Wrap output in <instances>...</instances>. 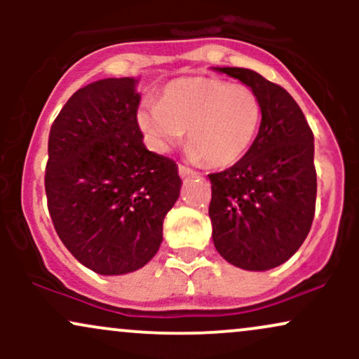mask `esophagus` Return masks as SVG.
<instances>
[{
    "instance_id": "1",
    "label": "esophagus",
    "mask_w": 359,
    "mask_h": 359,
    "mask_svg": "<svg viewBox=\"0 0 359 359\" xmlns=\"http://www.w3.org/2000/svg\"><path fill=\"white\" fill-rule=\"evenodd\" d=\"M179 175L180 177H191V175H197L192 168L185 167V165H179Z\"/></svg>"
}]
</instances>
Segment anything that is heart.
I'll list each match as a JSON object with an SVG mask.
<instances>
[{
	"instance_id": "obj_1",
	"label": "heart",
	"mask_w": 359,
	"mask_h": 359,
	"mask_svg": "<svg viewBox=\"0 0 359 359\" xmlns=\"http://www.w3.org/2000/svg\"><path fill=\"white\" fill-rule=\"evenodd\" d=\"M140 130L156 151H167L187 131V154L209 167H229L245 156L262 123V102L248 86L216 77L168 82L158 102L137 113Z\"/></svg>"
}]
</instances>
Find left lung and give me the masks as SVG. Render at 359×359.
Here are the masks:
<instances>
[{"label": "left lung", "mask_w": 359, "mask_h": 359, "mask_svg": "<svg viewBox=\"0 0 359 359\" xmlns=\"http://www.w3.org/2000/svg\"><path fill=\"white\" fill-rule=\"evenodd\" d=\"M258 94L262 123L253 145L233 167L209 174V217L217 253L243 270L285 263L311 231L317 177L314 135L294 97L258 72L212 67Z\"/></svg>", "instance_id": "8db88e82"}]
</instances>
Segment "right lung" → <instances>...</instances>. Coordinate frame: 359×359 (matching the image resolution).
Instances as JSON below:
<instances>
[{
	"instance_id": "right-lung-1",
	"label": "right lung",
	"mask_w": 359,
	"mask_h": 359,
	"mask_svg": "<svg viewBox=\"0 0 359 359\" xmlns=\"http://www.w3.org/2000/svg\"><path fill=\"white\" fill-rule=\"evenodd\" d=\"M133 77H109L72 94L48 135L45 192L53 228L100 275L145 266L182 180L174 160L143 145Z\"/></svg>"
}]
</instances>
